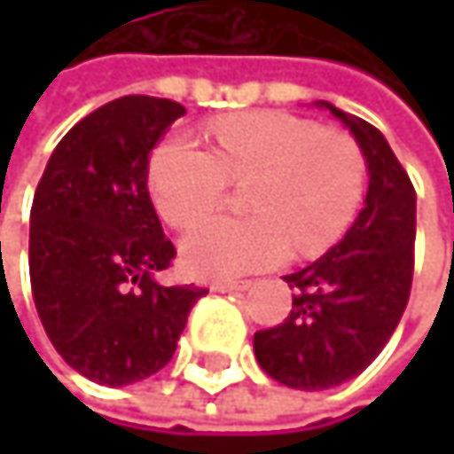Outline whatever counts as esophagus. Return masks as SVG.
I'll return each instance as SVG.
<instances>
[{"mask_svg":"<svg viewBox=\"0 0 454 454\" xmlns=\"http://www.w3.org/2000/svg\"><path fill=\"white\" fill-rule=\"evenodd\" d=\"M252 281L247 278H233V281H213V292H244L249 289Z\"/></svg>","mask_w":454,"mask_h":454,"instance_id":"obj_1","label":"esophagus"}]
</instances>
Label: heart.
Returning <instances> with one entry per match:
<instances>
[{"instance_id": "heart-1", "label": "heart", "mask_w": 454, "mask_h": 454, "mask_svg": "<svg viewBox=\"0 0 454 454\" xmlns=\"http://www.w3.org/2000/svg\"><path fill=\"white\" fill-rule=\"evenodd\" d=\"M213 149L186 137L165 138L149 160V189L160 215L186 228L226 200L231 181H247V215L194 226L181 254L192 273L223 278L278 265L292 244L300 254L328 249L355 221L368 162L360 144L313 121L254 110L210 126Z\"/></svg>"}]
</instances>
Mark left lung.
<instances>
[{
  "instance_id": "8db88e82",
  "label": "left lung",
  "mask_w": 454,
  "mask_h": 454,
  "mask_svg": "<svg viewBox=\"0 0 454 454\" xmlns=\"http://www.w3.org/2000/svg\"><path fill=\"white\" fill-rule=\"evenodd\" d=\"M357 138L371 184L347 236L284 276L294 302L284 323L254 333V357L278 384L305 392L360 376L405 313L415 268V189L384 134L323 102Z\"/></svg>"
}]
</instances>
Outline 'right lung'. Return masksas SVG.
<instances>
[{"mask_svg":"<svg viewBox=\"0 0 454 454\" xmlns=\"http://www.w3.org/2000/svg\"><path fill=\"white\" fill-rule=\"evenodd\" d=\"M186 110L131 94L78 121L31 205L28 270L46 336L81 376L126 387L165 368L202 286L154 276L176 260L149 200V154Z\"/></svg>","mask_w":454,"mask_h":454,"instance_id":"right-lung-1","label":"right lung"}]
</instances>
